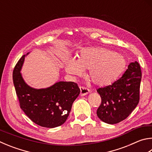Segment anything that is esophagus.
Masks as SVG:
<instances>
[{
  "mask_svg": "<svg viewBox=\"0 0 152 152\" xmlns=\"http://www.w3.org/2000/svg\"><path fill=\"white\" fill-rule=\"evenodd\" d=\"M80 96H86V95H87L88 94L90 93V90L87 89L86 88L83 87V86L80 87Z\"/></svg>",
  "mask_w": 152,
  "mask_h": 152,
  "instance_id": "1",
  "label": "esophagus"
}]
</instances>
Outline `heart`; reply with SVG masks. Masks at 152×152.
Listing matches in <instances>:
<instances>
[{
	"label": "heart",
	"instance_id": "1",
	"mask_svg": "<svg viewBox=\"0 0 152 152\" xmlns=\"http://www.w3.org/2000/svg\"><path fill=\"white\" fill-rule=\"evenodd\" d=\"M125 56L106 48H82L76 59L69 58L64 63L66 72L80 76L88 69V78L98 86H107L118 80L125 70Z\"/></svg>",
	"mask_w": 152,
	"mask_h": 152
}]
</instances>
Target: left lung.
Here are the masks:
<instances>
[{
  "label": "left lung",
  "instance_id": "obj_1",
  "mask_svg": "<svg viewBox=\"0 0 152 152\" xmlns=\"http://www.w3.org/2000/svg\"><path fill=\"white\" fill-rule=\"evenodd\" d=\"M141 79V68L135 61L128 65L119 80L98 88L102 102L96 112L98 117L109 124H118L128 118L139 103Z\"/></svg>",
  "mask_w": 152,
  "mask_h": 152
}]
</instances>
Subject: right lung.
Returning <instances> with one entry per match:
<instances>
[{
  "label": "right lung",
  "mask_w": 152,
  "mask_h": 152,
  "mask_svg": "<svg viewBox=\"0 0 152 152\" xmlns=\"http://www.w3.org/2000/svg\"><path fill=\"white\" fill-rule=\"evenodd\" d=\"M25 56L18 60L12 74L20 108L33 122L40 126L52 128L61 126L67 120L72 104L80 94V88L73 82L62 81L41 89L29 86L20 72Z\"/></svg>",
  "instance_id": "obj_1"
}]
</instances>
